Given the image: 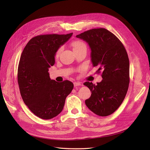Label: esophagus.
Segmentation results:
<instances>
[{
	"label": "esophagus",
	"mask_w": 150,
	"mask_h": 150,
	"mask_svg": "<svg viewBox=\"0 0 150 150\" xmlns=\"http://www.w3.org/2000/svg\"><path fill=\"white\" fill-rule=\"evenodd\" d=\"M82 84H81V83L80 82H74V86H81Z\"/></svg>",
	"instance_id": "esophagus-1"
}]
</instances>
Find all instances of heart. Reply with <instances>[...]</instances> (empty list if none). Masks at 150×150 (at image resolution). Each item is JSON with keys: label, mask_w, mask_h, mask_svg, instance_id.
<instances>
[{"label": "heart", "mask_w": 150, "mask_h": 150, "mask_svg": "<svg viewBox=\"0 0 150 150\" xmlns=\"http://www.w3.org/2000/svg\"><path fill=\"white\" fill-rule=\"evenodd\" d=\"M72 46H73L74 51V50L78 49H79L81 47H85L86 46L85 44L83 41H81V40H74V41L72 42ZM62 46L59 47L57 49V50L56 51V57L59 56V54H60V53H61V52L62 51Z\"/></svg>", "instance_id": "obj_1"}]
</instances>
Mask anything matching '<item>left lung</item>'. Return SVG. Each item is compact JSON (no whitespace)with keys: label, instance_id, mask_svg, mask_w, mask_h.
I'll return each mask as SVG.
<instances>
[{"label":"left lung","instance_id":"1","mask_svg":"<svg viewBox=\"0 0 150 150\" xmlns=\"http://www.w3.org/2000/svg\"><path fill=\"white\" fill-rule=\"evenodd\" d=\"M76 37L87 42L91 50L93 66L103 80L97 84L88 81L84 85L92 92L86 105L100 116L111 115L123 101L129 83V61L123 44L116 36L104 28L86 30Z\"/></svg>","mask_w":150,"mask_h":150}]
</instances>
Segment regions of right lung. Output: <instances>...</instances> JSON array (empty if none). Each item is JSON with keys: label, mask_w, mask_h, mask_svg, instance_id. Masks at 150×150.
Listing matches in <instances>:
<instances>
[{"label": "right lung", "mask_w": 150, "mask_h": 150, "mask_svg": "<svg viewBox=\"0 0 150 150\" xmlns=\"http://www.w3.org/2000/svg\"><path fill=\"white\" fill-rule=\"evenodd\" d=\"M72 33L39 35L32 38L22 52L17 69V81L22 99L34 114L44 120L57 116L74 84L66 80H51L49 68L55 63L57 49Z\"/></svg>", "instance_id": "1"}]
</instances>
